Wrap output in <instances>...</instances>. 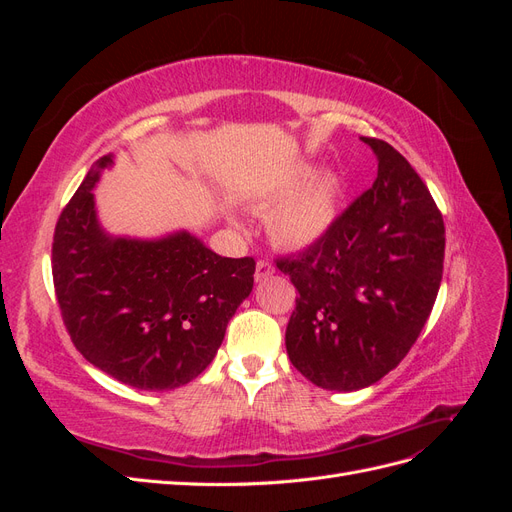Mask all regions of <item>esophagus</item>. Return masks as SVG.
Segmentation results:
<instances>
[{
  "label": "esophagus",
  "instance_id": "1",
  "mask_svg": "<svg viewBox=\"0 0 512 512\" xmlns=\"http://www.w3.org/2000/svg\"><path fill=\"white\" fill-rule=\"evenodd\" d=\"M273 265L269 260H258L256 262V273H254V277H256V282H265V280H269V277L273 275Z\"/></svg>",
  "mask_w": 512,
  "mask_h": 512
}]
</instances>
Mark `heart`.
I'll use <instances>...</instances> for the list:
<instances>
[{
    "label": "heart",
    "instance_id": "obj_1",
    "mask_svg": "<svg viewBox=\"0 0 512 512\" xmlns=\"http://www.w3.org/2000/svg\"><path fill=\"white\" fill-rule=\"evenodd\" d=\"M339 200V181L331 173L309 177V168H301L275 181L262 192L260 205H275L267 218L271 239L290 250H303L318 243L335 222ZM232 224H237L232 220Z\"/></svg>",
    "mask_w": 512,
    "mask_h": 512
}]
</instances>
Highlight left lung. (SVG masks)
<instances>
[{"instance_id":"obj_1","label":"left lung","mask_w":512,"mask_h":512,"mask_svg":"<svg viewBox=\"0 0 512 512\" xmlns=\"http://www.w3.org/2000/svg\"><path fill=\"white\" fill-rule=\"evenodd\" d=\"M361 141L378 158L374 185L318 243L277 260L299 290L290 363L327 391H359L395 369L442 282L444 222L427 185L389 143Z\"/></svg>"}]
</instances>
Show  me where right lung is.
<instances>
[{"instance_id":"right-lung-1","label":"right lung","mask_w":512,"mask_h":512,"mask_svg":"<svg viewBox=\"0 0 512 512\" xmlns=\"http://www.w3.org/2000/svg\"><path fill=\"white\" fill-rule=\"evenodd\" d=\"M115 156L89 168L61 211L53 282L85 359L138 391H170L203 374L228 320L254 288V258H224L188 230L117 237L98 220L94 190Z\"/></svg>"}]
</instances>
